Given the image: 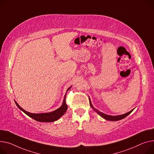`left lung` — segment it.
Returning <instances> with one entry per match:
<instances>
[{
    "label": "left lung",
    "mask_w": 154,
    "mask_h": 154,
    "mask_svg": "<svg viewBox=\"0 0 154 154\" xmlns=\"http://www.w3.org/2000/svg\"><path fill=\"white\" fill-rule=\"evenodd\" d=\"M89 101H90V106L91 107V108L93 109L95 112H97V113L101 116L102 118L106 119V120H108V121H119V120H121L122 119H124L125 118H126L127 116H128L131 112L134 110V109L131 110L130 111L126 112V113L125 114H123V115H117V116H111V115H106L105 113H103V112H102L100 111H98L97 109H96L94 107V106L92 105L91 104V102L90 101V98H89Z\"/></svg>",
    "instance_id": "8db88e82"
}]
</instances>
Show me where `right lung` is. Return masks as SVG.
Wrapping results in <instances>:
<instances>
[{
    "label": "right lung",
    "instance_id": "right-lung-1",
    "mask_svg": "<svg viewBox=\"0 0 154 154\" xmlns=\"http://www.w3.org/2000/svg\"><path fill=\"white\" fill-rule=\"evenodd\" d=\"M71 87H69L67 91H68L69 89H70ZM66 95L64 96V100L63 102V104L60 107L57 108V109L49 112H44V113H32V112H29L23 109L21 106H20L17 103V101H15L16 105L18 106V108L22 111L23 112L29 116L30 118H33V119L39 121V122H54L57 119H59L61 116H63L65 114V112L67 109V105L66 104Z\"/></svg>",
    "mask_w": 154,
    "mask_h": 154
}]
</instances>
